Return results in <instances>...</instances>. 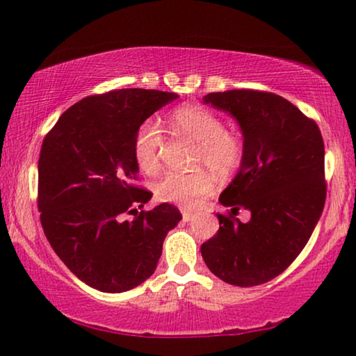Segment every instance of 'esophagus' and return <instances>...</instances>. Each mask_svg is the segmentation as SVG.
<instances>
[{
  "label": "esophagus",
  "instance_id": "obj_1",
  "mask_svg": "<svg viewBox=\"0 0 356 356\" xmlns=\"http://www.w3.org/2000/svg\"><path fill=\"white\" fill-rule=\"evenodd\" d=\"M193 216H195L193 211H187V209L182 211V219H184L185 222H188L190 219H193Z\"/></svg>",
  "mask_w": 356,
  "mask_h": 356
}]
</instances>
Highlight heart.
<instances>
[{
    "mask_svg": "<svg viewBox=\"0 0 356 356\" xmlns=\"http://www.w3.org/2000/svg\"><path fill=\"white\" fill-rule=\"evenodd\" d=\"M172 134L196 142L195 166L209 168L216 176L232 177L241 168L246 145L240 132L225 127L214 111L201 105H180L169 115ZM163 134L155 121L145 120L137 126L132 137V156L137 168L153 174L160 166ZM214 187V179L204 169L192 172H166L155 184V195L160 201L195 208Z\"/></svg>",
    "mask_w": 356,
    "mask_h": 356,
    "instance_id": "1",
    "label": "heart"
}]
</instances>
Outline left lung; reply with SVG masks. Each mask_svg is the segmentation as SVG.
Instances as JSON below:
<instances>
[{
	"instance_id": "1",
	"label": "left lung",
	"mask_w": 356,
	"mask_h": 356,
	"mask_svg": "<svg viewBox=\"0 0 356 356\" xmlns=\"http://www.w3.org/2000/svg\"><path fill=\"white\" fill-rule=\"evenodd\" d=\"M204 104L229 111L241 126L245 160L219 201V230L201 245L216 277L257 286L283 273L310 240L326 201L325 144L309 116L273 92L233 89L211 92ZM252 211L243 225L234 216Z\"/></svg>"
}]
</instances>
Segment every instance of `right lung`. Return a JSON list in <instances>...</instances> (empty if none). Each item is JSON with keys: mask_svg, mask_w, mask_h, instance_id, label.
<instances>
[{"mask_svg": "<svg viewBox=\"0 0 356 356\" xmlns=\"http://www.w3.org/2000/svg\"><path fill=\"white\" fill-rule=\"evenodd\" d=\"M179 97L155 89H113L63 111L42 140L38 209L60 261L88 286L124 293L155 272L163 241L182 219L176 206L142 208L132 137L142 121ZM124 213L135 219L124 221Z\"/></svg>", "mask_w": 356, "mask_h": 356, "instance_id": "1", "label": "right lung"}]
</instances>
